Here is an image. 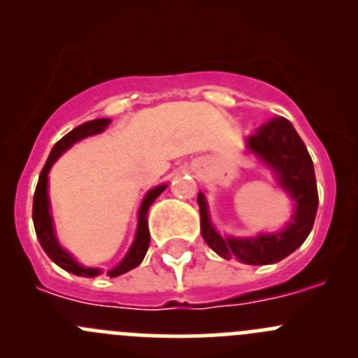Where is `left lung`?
Instances as JSON below:
<instances>
[{"label": "left lung", "instance_id": "left-lung-1", "mask_svg": "<svg viewBox=\"0 0 358 358\" xmlns=\"http://www.w3.org/2000/svg\"><path fill=\"white\" fill-rule=\"evenodd\" d=\"M248 147L277 173L280 187L294 199L292 222L282 232L263 234L255 239L222 237L209 222L208 204L201 192L197 196L201 234L206 244L225 259L237 258L249 265H268L289 256L308 237L319 206L315 171L305 143L286 117H275L262 126L249 136Z\"/></svg>", "mask_w": 358, "mask_h": 358}]
</instances>
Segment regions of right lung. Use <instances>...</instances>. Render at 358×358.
Wrapping results in <instances>:
<instances>
[{
  "label": "right lung",
  "instance_id": "add662e5",
  "mask_svg": "<svg viewBox=\"0 0 358 358\" xmlns=\"http://www.w3.org/2000/svg\"><path fill=\"white\" fill-rule=\"evenodd\" d=\"M110 122V119H93V121L85 122V124L78 126L72 131H69L66 136L59 140L55 143V147L50 152L48 161L43 166L41 175H39L38 185H36L34 192V201H32V222H34V230L36 236H38L39 244L45 249L46 255L50 256L52 262H55L60 268L67 270V272L74 273V275L79 277H95L99 275L100 270L96 268H85L79 263H76L71 256L60 248V244L57 243L55 232H53V223L52 216H50V202H48V194H46V185H48V171L52 168L53 162L60 157V154L66 152L72 143L79 142L81 138H86L90 135H96V133H102L103 129L107 128V124ZM166 185L156 187V189L150 190L145 196V199L142 202V208H140L138 213V230H136L135 243H133L131 249L128 251V255L124 256L121 263H119L115 268H112L107 272L109 277H117L122 275V273L129 272L131 268L138 266L142 263L143 256H145L147 249H149L150 244V234H149V225H147V213H149V208L154 204V201L164 192Z\"/></svg>",
  "mask_w": 358,
  "mask_h": 358
}]
</instances>
